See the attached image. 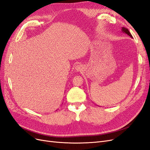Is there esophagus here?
I'll use <instances>...</instances> for the list:
<instances>
[{
	"label": "esophagus",
	"mask_w": 150,
	"mask_h": 150,
	"mask_svg": "<svg viewBox=\"0 0 150 150\" xmlns=\"http://www.w3.org/2000/svg\"><path fill=\"white\" fill-rule=\"evenodd\" d=\"M82 69H83V67L81 65H78L76 67V71H81V70H82Z\"/></svg>",
	"instance_id": "34e87169"
}]
</instances>
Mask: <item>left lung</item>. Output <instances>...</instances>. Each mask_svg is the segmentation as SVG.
I'll return each instance as SVG.
<instances>
[{
  "label": "left lung",
  "mask_w": 150,
  "mask_h": 150,
  "mask_svg": "<svg viewBox=\"0 0 150 150\" xmlns=\"http://www.w3.org/2000/svg\"><path fill=\"white\" fill-rule=\"evenodd\" d=\"M122 30L124 32V33H125L126 34H127L128 35H129L131 38H132V35L131 34V33H129V31L128 30V29H126V28H122Z\"/></svg>",
  "instance_id": "1"
}]
</instances>
